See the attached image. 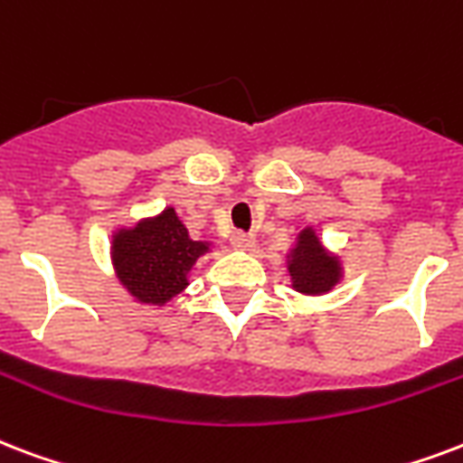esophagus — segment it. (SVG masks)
<instances>
[{
	"mask_svg": "<svg viewBox=\"0 0 463 463\" xmlns=\"http://www.w3.org/2000/svg\"><path fill=\"white\" fill-rule=\"evenodd\" d=\"M231 242L235 250H252V247L257 245V238L255 235H247V232H235L231 238Z\"/></svg>",
	"mask_w": 463,
	"mask_h": 463,
	"instance_id": "34e87169",
	"label": "esophagus"
}]
</instances>
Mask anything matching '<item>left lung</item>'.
Instances as JSON below:
<instances>
[{"label":"left lung","mask_w":463,"mask_h":463,"mask_svg":"<svg viewBox=\"0 0 463 463\" xmlns=\"http://www.w3.org/2000/svg\"><path fill=\"white\" fill-rule=\"evenodd\" d=\"M287 271L291 288L303 296L330 294L345 277L342 257L327 250L316 228H303L287 252Z\"/></svg>","instance_id":"left-lung-1"}]
</instances>
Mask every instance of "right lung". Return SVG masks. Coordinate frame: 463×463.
Listing matches in <instances>:
<instances>
[{
    "label": "right lung",
    "mask_w": 463,
    "mask_h": 463,
    "mask_svg": "<svg viewBox=\"0 0 463 463\" xmlns=\"http://www.w3.org/2000/svg\"><path fill=\"white\" fill-rule=\"evenodd\" d=\"M213 242L194 240L172 206L133 225H118L111 238V264L128 296L140 306L162 308L189 287V274Z\"/></svg>",
    "instance_id": "right-lung-1"
}]
</instances>
